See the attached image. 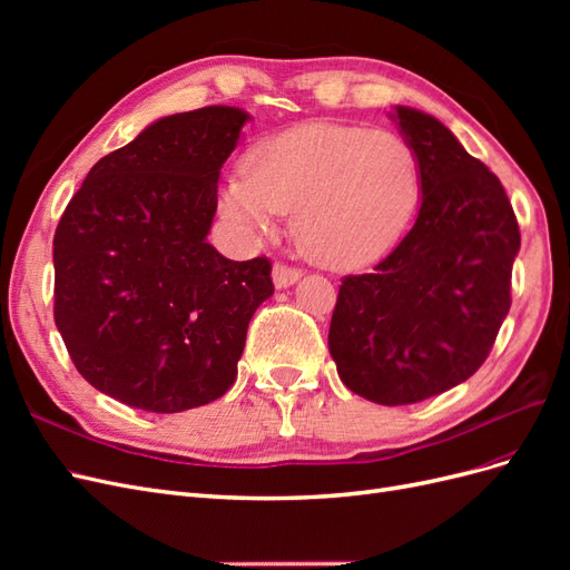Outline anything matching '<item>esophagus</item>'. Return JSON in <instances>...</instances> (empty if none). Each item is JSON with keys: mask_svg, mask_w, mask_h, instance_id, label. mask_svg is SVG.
Wrapping results in <instances>:
<instances>
[{"mask_svg": "<svg viewBox=\"0 0 570 570\" xmlns=\"http://www.w3.org/2000/svg\"><path fill=\"white\" fill-rule=\"evenodd\" d=\"M299 278H302V271L299 268H292V266L283 264V262H278V264L273 266V283H275V287H278V289H285L289 285H295Z\"/></svg>", "mask_w": 570, "mask_h": 570, "instance_id": "obj_1", "label": "esophagus"}]
</instances>
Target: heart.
<instances>
[{"label":"heart","mask_w":570,"mask_h":570,"mask_svg":"<svg viewBox=\"0 0 570 570\" xmlns=\"http://www.w3.org/2000/svg\"><path fill=\"white\" fill-rule=\"evenodd\" d=\"M421 197V164L402 135L306 124L258 145L249 174L223 187L220 209L247 237L292 212L297 247L316 264L361 268L404 235Z\"/></svg>","instance_id":"1"}]
</instances>
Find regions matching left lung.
<instances>
[{"mask_svg":"<svg viewBox=\"0 0 570 570\" xmlns=\"http://www.w3.org/2000/svg\"><path fill=\"white\" fill-rule=\"evenodd\" d=\"M392 118L421 164V209L371 273L342 278L327 347L352 392L402 406L485 364L511 308L521 233L502 183L450 128L411 107Z\"/></svg>","mask_w":570,"mask_h":570,"instance_id":"left-lung-1","label":"left lung"}]
</instances>
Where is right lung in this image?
<instances>
[{"label":"right lung","mask_w":570,"mask_h":570,"mask_svg":"<svg viewBox=\"0 0 570 570\" xmlns=\"http://www.w3.org/2000/svg\"><path fill=\"white\" fill-rule=\"evenodd\" d=\"M249 114L159 118L99 159L55 233V321L78 373L151 413L226 394L247 325L273 295L266 256L230 262L206 235Z\"/></svg>","instance_id":"right-lung-1"}]
</instances>
